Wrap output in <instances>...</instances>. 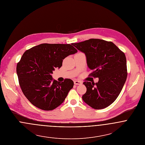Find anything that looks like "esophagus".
Returning a JSON list of instances; mask_svg holds the SVG:
<instances>
[{
    "instance_id": "obj_1",
    "label": "esophagus",
    "mask_w": 145,
    "mask_h": 145,
    "mask_svg": "<svg viewBox=\"0 0 145 145\" xmlns=\"http://www.w3.org/2000/svg\"><path fill=\"white\" fill-rule=\"evenodd\" d=\"M74 84L75 85H81V84H82V82L80 81H78V80H75Z\"/></svg>"
}]
</instances>
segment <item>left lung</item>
I'll list each match as a JSON object with an SVG mask.
<instances>
[{
    "label": "left lung",
    "instance_id": "1",
    "mask_svg": "<svg viewBox=\"0 0 145 145\" xmlns=\"http://www.w3.org/2000/svg\"><path fill=\"white\" fill-rule=\"evenodd\" d=\"M72 45L84 52L89 75L98 78V83L85 82L86 91L84 102L95 109H103L113 103L120 95L127 77L126 58L112 42L91 39Z\"/></svg>",
    "mask_w": 145,
    "mask_h": 145
}]
</instances>
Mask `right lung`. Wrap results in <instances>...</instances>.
<instances>
[{
    "label": "right lung",
    "mask_w": 145,
    "mask_h": 145,
    "mask_svg": "<svg viewBox=\"0 0 145 145\" xmlns=\"http://www.w3.org/2000/svg\"><path fill=\"white\" fill-rule=\"evenodd\" d=\"M70 44L42 43L24 52L17 65L22 91L35 106L52 110L63 102L74 82L65 79L60 83L51 76L55 68L62 66L63 60L78 52Z\"/></svg>",
    "instance_id": "1"
}]
</instances>
